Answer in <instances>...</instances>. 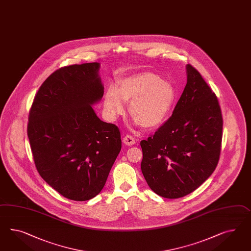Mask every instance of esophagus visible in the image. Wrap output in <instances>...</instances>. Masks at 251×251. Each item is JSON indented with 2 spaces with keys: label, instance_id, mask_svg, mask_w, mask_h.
<instances>
[{
  "label": "esophagus",
  "instance_id": "1",
  "mask_svg": "<svg viewBox=\"0 0 251 251\" xmlns=\"http://www.w3.org/2000/svg\"><path fill=\"white\" fill-rule=\"evenodd\" d=\"M123 143L127 146H132L136 143L135 138H133L132 136L126 135L123 137V140H122Z\"/></svg>",
  "mask_w": 251,
  "mask_h": 251
}]
</instances>
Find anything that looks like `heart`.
Returning a JSON list of instances; mask_svg holds the SVG:
<instances>
[{
    "instance_id": "heart-1",
    "label": "heart",
    "mask_w": 251,
    "mask_h": 251,
    "mask_svg": "<svg viewBox=\"0 0 251 251\" xmlns=\"http://www.w3.org/2000/svg\"><path fill=\"white\" fill-rule=\"evenodd\" d=\"M175 86L161 75L143 71L120 79L104 95V108L111 119L122 115L125 103L129 104V114L135 124L146 129L159 126L169 114L176 100Z\"/></svg>"
}]
</instances>
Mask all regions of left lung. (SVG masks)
<instances>
[{
	"label": "left lung",
	"mask_w": 251,
	"mask_h": 251,
	"mask_svg": "<svg viewBox=\"0 0 251 251\" xmlns=\"http://www.w3.org/2000/svg\"><path fill=\"white\" fill-rule=\"evenodd\" d=\"M187 83L173 115L141 142V168L150 188L175 199L197 189L217 167L223 119L217 96L196 68L186 65Z\"/></svg>",
	"instance_id": "left-lung-1"
}]
</instances>
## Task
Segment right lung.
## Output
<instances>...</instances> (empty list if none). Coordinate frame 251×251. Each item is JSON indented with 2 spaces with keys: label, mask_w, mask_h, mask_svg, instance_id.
<instances>
[{
  "label": "right lung",
  "mask_w": 251,
  "mask_h": 251,
  "mask_svg": "<svg viewBox=\"0 0 251 251\" xmlns=\"http://www.w3.org/2000/svg\"><path fill=\"white\" fill-rule=\"evenodd\" d=\"M100 63L60 68L42 84L27 134L41 177L63 197L87 201L103 189L122 149L119 128L102 122L93 105L104 86Z\"/></svg>",
  "instance_id": "right-lung-1"
}]
</instances>
